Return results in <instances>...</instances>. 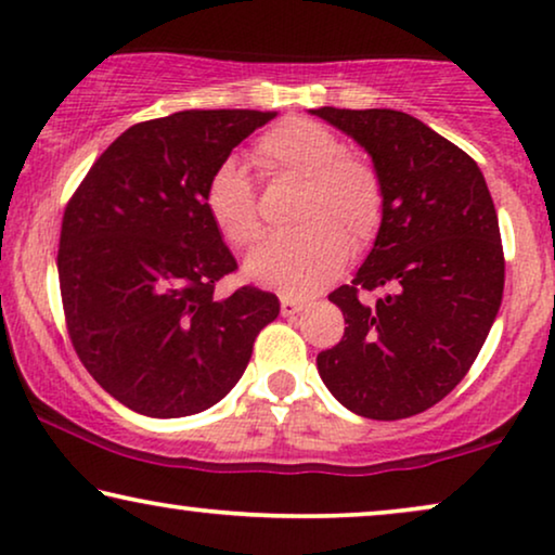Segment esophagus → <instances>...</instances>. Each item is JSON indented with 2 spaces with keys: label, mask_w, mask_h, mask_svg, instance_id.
Masks as SVG:
<instances>
[{
  "label": "esophagus",
  "mask_w": 555,
  "mask_h": 555,
  "mask_svg": "<svg viewBox=\"0 0 555 555\" xmlns=\"http://www.w3.org/2000/svg\"><path fill=\"white\" fill-rule=\"evenodd\" d=\"M302 308H306V302L298 298H291V295H283V298H280V313H283L285 318L298 315Z\"/></svg>",
  "instance_id": "34e87169"
}]
</instances>
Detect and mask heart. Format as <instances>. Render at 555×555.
I'll list each match as a JSON object with an SVG mask.
<instances>
[{"label": "heart", "instance_id": "obj_1", "mask_svg": "<svg viewBox=\"0 0 555 555\" xmlns=\"http://www.w3.org/2000/svg\"><path fill=\"white\" fill-rule=\"evenodd\" d=\"M262 179H300L293 230L262 240L245 260L257 285L283 295H310L344 270L353 253L374 242L384 219V184L366 158L348 154L328 126L285 118L249 151ZM204 207L232 247L253 245L260 234L257 194L237 162H222L204 189Z\"/></svg>", "mask_w": 555, "mask_h": 555}]
</instances>
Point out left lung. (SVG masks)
Instances as JSON below:
<instances>
[{
  "instance_id": "left-lung-1",
  "label": "left lung",
  "mask_w": 555,
  "mask_h": 555,
  "mask_svg": "<svg viewBox=\"0 0 555 555\" xmlns=\"http://www.w3.org/2000/svg\"><path fill=\"white\" fill-rule=\"evenodd\" d=\"M310 113L366 149L384 184L374 247L351 285L328 295L348 328L318 353V374L353 414L406 420L465 378L495 323L505 285L495 204L480 166L409 113Z\"/></svg>"
}]
</instances>
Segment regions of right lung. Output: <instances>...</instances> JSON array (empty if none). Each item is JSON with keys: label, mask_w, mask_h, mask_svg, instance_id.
Listing matches in <instances>:
<instances>
[{"label": "right lung", "mask_w": 555, "mask_h": 555, "mask_svg": "<svg viewBox=\"0 0 555 555\" xmlns=\"http://www.w3.org/2000/svg\"><path fill=\"white\" fill-rule=\"evenodd\" d=\"M275 111H179L118 135L67 202L57 275L88 374L133 412L199 414L232 391L278 295L237 270L204 207L211 171Z\"/></svg>", "instance_id": "add662e5"}]
</instances>
